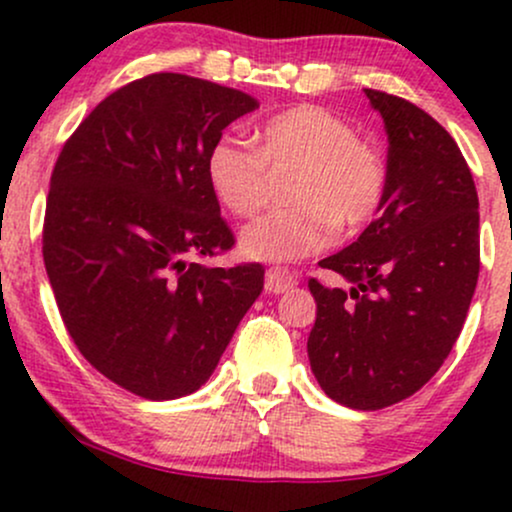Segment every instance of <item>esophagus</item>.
I'll use <instances>...</instances> for the list:
<instances>
[{
  "label": "esophagus",
  "mask_w": 512,
  "mask_h": 512,
  "mask_svg": "<svg viewBox=\"0 0 512 512\" xmlns=\"http://www.w3.org/2000/svg\"><path fill=\"white\" fill-rule=\"evenodd\" d=\"M294 285H297V278H294L287 268L275 266L266 270V292L280 294V292H287Z\"/></svg>",
  "instance_id": "34e87169"
}]
</instances>
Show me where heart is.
Here are the masks:
<instances>
[{
	"instance_id": "obj_1",
	"label": "heart",
	"mask_w": 512,
	"mask_h": 512,
	"mask_svg": "<svg viewBox=\"0 0 512 512\" xmlns=\"http://www.w3.org/2000/svg\"><path fill=\"white\" fill-rule=\"evenodd\" d=\"M256 138L258 148L220 138L206 160L215 196L242 218L266 206L270 170H294V206L246 225L244 254L294 261L326 249L338 225L357 230L374 218L386 194V162L340 114L299 105L263 122Z\"/></svg>"
}]
</instances>
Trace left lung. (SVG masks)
I'll list each match as a JSON object with an SVG mask.
<instances>
[{
	"mask_svg": "<svg viewBox=\"0 0 512 512\" xmlns=\"http://www.w3.org/2000/svg\"><path fill=\"white\" fill-rule=\"evenodd\" d=\"M388 134L386 194L357 242L318 266L309 362L328 398L383 410L410 398L458 340L479 278V198L453 136L422 107L364 90Z\"/></svg>",
	"mask_w": 512,
	"mask_h": 512,
	"instance_id": "left-lung-1",
	"label": "left lung"
}]
</instances>
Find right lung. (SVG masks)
<instances>
[{
	"label": "right lung",
	"mask_w": 512,
	"mask_h": 512,
	"mask_svg": "<svg viewBox=\"0 0 512 512\" xmlns=\"http://www.w3.org/2000/svg\"><path fill=\"white\" fill-rule=\"evenodd\" d=\"M256 107L203 78L143 76L78 124L52 170L42 258L59 314L90 366L146 400L201 388L263 290L261 263H198L234 246L208 150Z\"/></svg>",
	"instance_id": "obj_1"
}]
</instances>
